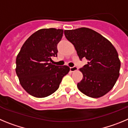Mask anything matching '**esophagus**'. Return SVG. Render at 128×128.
Segmentation results:
<instances>
[{
	"mask_svg": "<svg viewBox=\"0 0 128 128\" xmlns=\"http://www.w3.org/2000/svg\"><path fill=\"white\" fill-rule=\"evenodd\" d=\"M70 70L71 72H74V71L78 70V67L77 66H72V67L70 68Z\"/></svg>",
	"mask_w": 128,
	"mask_h": 128,
	"instance_id": "34e87169",
	"label": "esophagus"
}]
</instances>
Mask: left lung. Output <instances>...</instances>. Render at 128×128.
I'll use <instances>...</instances> for the list:
<instances>
[{"mask_svg": "<svg viewBox=\"0 0 128 128\" xmlns=\"http://www.w3.org/2000/svg\"><path fill=\"white\" fill-rule=\"evenodd\" d=\"M66 39L75 47L80 60L86 65L81 68L83 77L78 89L86 96L99 98L110 91L119 76L120 62L112 43L95 30L86 28L65 30Z\"/></svg>", "mask_w": 128, "mask_h": 128, "instance_id": "left-lung-1", "label": "left lung"}]
</instances>
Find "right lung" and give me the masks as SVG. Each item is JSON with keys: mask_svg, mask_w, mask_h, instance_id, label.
<instances>
[{"mask_svg": "<svg viewBox=\"0 0 128 128\" xmlns=\"http://www.w3.org/2000/svg\"><path fill=\"white\" fill-rule=\"evenodd\" d=\"M63 34V29H40L25 42L16 56V73L20 84L35 98H46L55 92L70 71L66 65L50 63L57 56V45Z\"/></svg>", "mask_w": 128, "mask_h": 128, "instance_id": "obj_1", "label": "right lung"}]
</instances>
